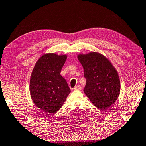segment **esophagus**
<instances>
[{"label": "esophagus", "mask_w": 146, "mask_h": 146, "mask_svg": "<svg viewBox=\"0 0 146 146\" xmlns=\"http://www.w3.org/2000/svg\"><path fill=\"white\" fill-rule=\"evenodd\" d=\"M74 90H81V86H76L74 87Z\"/></svg>", "instance_id": "obj_1"}]
</instances>
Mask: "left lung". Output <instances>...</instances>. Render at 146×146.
<instances>
[{
	"label": "left lung",
	"mask_w": 146,
	"mask_h": 146,
	"mask_svg": "<svg viewBox=\"0 0 146 146\" xmlns=\"http://www.w3.org/2000/svg\"><path fill=\"white\" fill-rule=\"evenodd\" d=\"M78 59L84 68L86 79L85 94L98 108H109L117 99L120 93V80L116 69L99 53L80 54Z\"/></svg>",
	"instance_id": "1"
}]
</instances>
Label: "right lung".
Returning <instances> with one entry per match:
<instances>
[{
  "label": "right lung",
  "mask_w": 146,
  "mask_h": 146,
  "mask_svg": "<svg viewBox=\"0 0 146 146\" xmlns=\"http://www.w3.org/2000/svg\"><path fill=\"white\" fill-rule=\"evenodd\" d=\"M66 55L46 53L36 63L30 80V94L36 106L48 113H55L61 108L70 89L60 71Z\"/></svg>",
  "instance_id": "add662e5"
}]
</instances>
